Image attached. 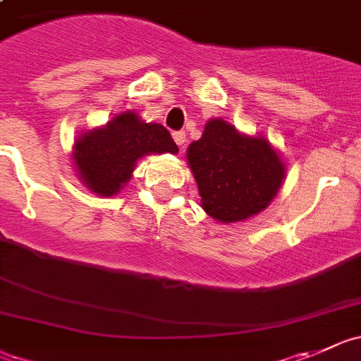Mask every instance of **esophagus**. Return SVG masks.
<instances>
[{
    "mask_svg": "<svg viewBox=\"0 0 361 361\" xmlns=\"http://www.w3.org/2000/svg\"><path fill=\"white\" fill-rule=\"evenodd\" d=\"M173 139H174V142L178 144V146L183 147L185 140H187V133H185V131H174Z\"/></svg>",
    "mask_w": 361,
    "mask_h": 361,
    "instance_id": "1",
    "label": "esophagus"
}]
</instances>
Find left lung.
I'll return each instance as SVG.
<instances>
[{"label": "left lung", "mask_w": 361, "mask_h": 361, "mask_svg": "<svg viewBox=\"0 0 361 361\" xmlns=\"http://www.w3.org/2000/svg\"><path fill=\"white\" fill-rule=\"evenodd\" d=\"M201 207L221 222L260 214L278 194L285 167L262 137H245L222 119L207 123L187 151Z\"/></svg>", "instance_id": "1"}]
</instances>
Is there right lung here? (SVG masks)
I'll list each match as a JSON object with an SVG mask.
<instances>
[{
	"label": "right lung",
	"instance_id": "1",
	"mask_svg": "<svg viewBox=\"0 0 361 361\" xmlns=\"http://www.w3.org/2000/svg\"><path fill=\"white\" fill-rule=\"evenodd\" d=\"M149 153H178L161 124L142 123L133 112L104 128L83 133L74 144V164L87 187L99 196H114L130 180L135 161Z\"/></svg>",
	"mask_w": 361,
	"mask_h": 361
}]
</instances>
